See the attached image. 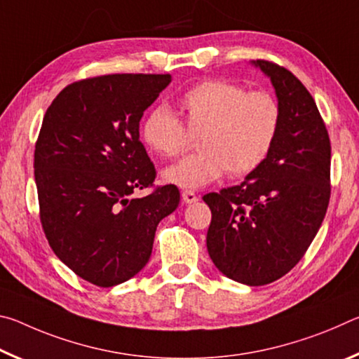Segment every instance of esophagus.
<instances>
[{
  "instance_id": "obj_1",
  "label": "esophagus",
  "mask_w": 359,
  "mask_h": 359,
  "mask_svg": "<svg viewBox=\"0 0 359 359\" xmlns=\"http://www.w3.org/2000/svg\"><path fill=\"white\" fill-rule=\"evenodd\" d=\"M182 199H184L185 204H191V203L198 201V196L193 191L185 190V191H182Z\"/></svg>"
}]
</instances>
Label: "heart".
Wrapping results in <instances>:
<instances>
[{
    "label": "heart",
    "mask_w": 359,
    "mask_h": 359,
    "mask_svg": "<svg viewBox=\"0 0 359 359\" xmlns=\"http://www.w3.org/2000/svg\"><path fill=\"white\" fill-rule=\"evenodd\" d=\"M181 121L166 109L144 120L141 137L160 158L180 155L196 137L198 154L161 172L163 182L198 190L223 177H245L263 165L282 126V107L274 95L228 81H205L179 100Z\"/></svg>",
    "instance_id": "b5f03b06"
}]
</instances>
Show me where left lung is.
<instances>
[{"label": "left lung", "mask_w": 359, "mask_h": 359, "mask_svg": "<svg viewBox=\"0 0 359 359\" xmlns=\"http://www.w3.org/2000/svg\"><path fill=\"white\" fill-rule=\"evenodd\" d=\"M271 79L282 126L269 156L241 185L203 198L212 212L208 252L231 280L259 287L299 263L330 204L331 144L312 95L276 63L252 62Z\"/></svg>", "instance_id": "8db88e82"}]
</instances>
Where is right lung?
Segmentation results:
<instances>
[{"label": "right lung", "mask_w": 359, "mask_h": 359, "mask_svg": "<svg viewBox=\"0 0 359 359\" xmlns=\"http://www.w3.org/2000/svg\"><path fill=\"white\" fill-rule=\"evenodd\" d=\"M169 74L83 79L58 93L34 149L41 223L60 261L96 287H114L149 263L155 231L177 209L175 185L151 187L155 166L139 121Z\"/></svg>", "instance_id": "right-lung-1"}]
</instances>
